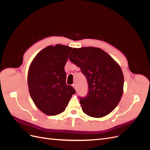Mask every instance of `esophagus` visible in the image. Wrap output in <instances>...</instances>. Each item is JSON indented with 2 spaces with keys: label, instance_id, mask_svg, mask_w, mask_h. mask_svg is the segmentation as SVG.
Wrapping results in <instances>:
<instances>
[{
  "label": "esophagus",
  "instance_id": "esophagus-1",
  "mask_svg": "<svg viewBox=\"0 0 150 150\" xmlns=\"http://www.w3.org/2000/svg\"><path fill=\"white\" fill-rule=\"evenodd\" d=\"M72 87H73V88H74V89L76 91V90H77V86H76V84H72Z\"/></svg>",
  "mask_w": 150,
  "mask_h": 150
}]
</instances>
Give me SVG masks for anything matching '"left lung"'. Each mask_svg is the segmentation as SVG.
Wrapping results in <instances>:
<instances>
[{
  "label": "left lung",
  "mask_w": 150,
  "mask_h": 150,
  "mask_svg": "<svg viewBox=\"0 0 150 150\" xmlns=\"http://www.w3.org/2000/svg\"><path fill=\"white\" fill-rule=\"evenodd\" d=\"M69 59L87 78L88 96L80 100L83 112L96 118L110 114L123 93L124 76L118 63L103 49L94 47L73 48Z\"/></svg>",
  "instance_id": "1"
}]
</instances>
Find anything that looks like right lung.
<instances>
[{
  "label": "right lung",
  "instance_id": "1",
  "mask_svg": "<svg viewBox=\"0 0 150 150\" xmlns=\"http://www.w3.org/2000/svg\"><path fill=\"white\" fill-rule=\"evenodd\" d=\"M71 49L61 44L47 46L30 64L28 74L30 95L36 107L47 115L55 116L64 111L76 93L66 83L64 66Z\"/></svg>",
  "mask_w": 150,
  "mask_h": 150
}]
</instances>
